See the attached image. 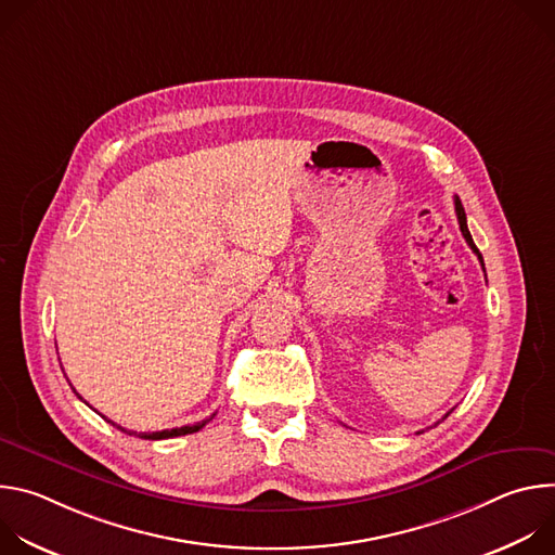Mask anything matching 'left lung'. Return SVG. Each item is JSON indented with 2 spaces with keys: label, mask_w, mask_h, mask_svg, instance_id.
<instances>
[{
  "label": "left lung",
  "mask_w": 555,
  "mask_h": 555,
  "mask_svg": "<svg viewBox=\"0 0 555 555\" xmlns=\"http://www.w3.org/2000/svg\"><path fill=\"white\" fill-rule=\"evenodd\" d=\"M454 210H456V219H459V228H461V234L465 236V242H467V246L472 248V253L479 257V261H481V266H483V257H481V253H479V248L474 246V242H472V234H469V230H467V219H465V210H463V206H461V199L459 197H454ZM486 270V268H483ZM452 413V411H450ZM450 413H446V417L450 415ZM443 417V420H446Z\"/></svg>",
  "instance_id": "8db88e82"
}]
</instances>
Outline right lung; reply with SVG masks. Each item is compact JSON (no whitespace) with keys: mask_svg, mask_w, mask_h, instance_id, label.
I'll list each match as a JSON object with an SVG mask.
<instances>
[{"mask_svg":"<svg viewBox=\"0 0 555 555\" xmlns=\"http://www.w3.org/2000/svg\"><path fill=\"white\" fill-rule=\"evenodd\" d=\"M74 392H76V390H74ZM76 395H78V392H76ZM78 398H81V395H78ZM81 400H83V398H81ZM212 417H215V415H210L208 420H204V422H199V424H193V426H182V428H171V430H160V433H140L138 437H140V439H153V441H155V439H171V437H182V435H191V433H197V430H202V428H204V426H206V424H208V422H210ZM105 420H107V417H105ZM107 422H109L112 426L120 428L122 433H127V430H125L122 426L114 424L112 420H107ZM129 435H135V433H129Z\"/></svg>","mask_w":555,"mask_h":555,"instance_id":"add662e5","label":"right lung"}]
</instances>
